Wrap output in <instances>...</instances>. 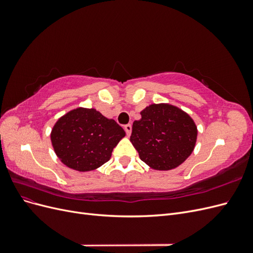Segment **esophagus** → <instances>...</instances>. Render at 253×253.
Listing matches in <instances>:
<instances>
[{
  "mask_svg": "<svg viewBox=\"0 0 253 253\" xmlns=\"http://www.w3.org/2000/svg\"><path fill=\"white\" fill-rule=\"evenodd\" d=\"M125 131H126V133L127 136L131 135V133H132V125H131V124L126 125V126H125Z\"/></svg>",
  "mask_w": 253,
  "mask_h": 253,
  "instance_id": "34e87169",
  "label": "esophagus"
}]
</instances>
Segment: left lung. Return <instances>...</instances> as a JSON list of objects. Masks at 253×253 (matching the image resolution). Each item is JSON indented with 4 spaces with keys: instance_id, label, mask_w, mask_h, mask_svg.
Here are the masks:
<instances>
[{
    "instance_id": "left-lung-1",
    "label": "left lung",
    "mask_w": 253,
    "mask_h": 253,
    "mask_svg": "<svg viewBox=\"0 0 253 253\" xmlns=\"http://www.w3.org/2000/svg\"><path fill=\"white\" fill-rule=\"evenodd\" d=\"M135 120L131 140L140 159L150 168L168 171L177 168L193 152L197 127L189 115L167 103L151 104Z\"/></svg>"
}]
</instances>
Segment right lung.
I'll return each instance as SVG.
<instances>
[{
  "label": "right lung",
  "mask_w": 253,
  "mask_h": 253,
  "mask_svg": "<svg viewBox=\"0 0 253 253\" xmlns=\"http://www.w3.org/2000/svg\"><path fill=\"white\" fill-rule=\"evenodd\" d=\"M125 136V129L114 119L95 109L78 108L58 119L50 139L56 155L66 167L87 172L109 162L113 149Z\"/></svg>",
  "instance_id": "1"
}]
</instances>
